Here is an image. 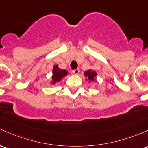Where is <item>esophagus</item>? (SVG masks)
Returning a JSON list of instances; mask_svg holds the SVG:
<instances>
[{
  "instance_id": "34e87169",
  "label": "esophagus",
  "mask_w": 148,
  "mask_h": 148,
  "mask_svg": "<svg viewBox=\"0 0 148 148\" xmlns=\"http://www.w3.org/2000/svg\"><path fill=\"white\" fill-rule=\"evenodd\" d=\"M79 71H80V69H79V68H77V69H74V70H72V73L74 74H78L79 73Z\"/></svg>"
}]
</instances>
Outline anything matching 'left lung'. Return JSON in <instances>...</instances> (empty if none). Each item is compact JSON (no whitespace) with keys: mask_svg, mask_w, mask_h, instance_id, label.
Segmentation results:
<instances>
[{"mask_svg":"<svg viewBox=\"0 0 148 148\" xmlns=\"http://www.w3.org/2000/svg\"><path fill=\"white\" fill-rule=\"evenodd\" d=\"M84 75L86 76V77H88V79H89V80L92 81L94 79V77H96L97 74L95 71H91V70H88L86 71L85 73H84Z\"/></svg>","mask_w":148,"mask_h":148,"instance_id":"8db88e82","label":"left lung"}]
</instances>
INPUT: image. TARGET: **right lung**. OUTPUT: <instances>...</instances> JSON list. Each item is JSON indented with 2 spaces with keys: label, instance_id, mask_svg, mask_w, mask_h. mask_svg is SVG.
Returning a JSON list of instances; mask_svg holds the SVG:
<instances>
[{
  "label": "right lung",
  "instance_id": "add662e5",
  "mask_svg": "<svg viewBox=\"0 0 148 148\" xmlns=\"http://www.w3.org/2000/svg\"><path fill=\"white\" fill-rule=\"evenodd\" d=\"M68 72L64 69H61L58 68V66H55L53 70V84L60 82L61 79L67 75Z\"/></svg>",
  "mask_w": 148,
  "mask_h": 148
}]
</instances>
